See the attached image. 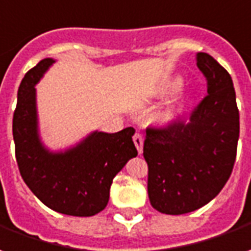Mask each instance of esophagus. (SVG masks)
<instances>
[{
    "label": "esophagus",
    "instance_id": "1",
    "mask_svg": "<svg viewBox=\"0 0 251 251\" xmlns=\"http://www.w3.org/2000/svg\"><path fill=\"white\" fill-rule=\"evenodd\" d=\"M133 141H134V145L137 148L138 153H143V145H144V137L141 133H136L133 136Z\"/></svg>",
    "mask_w": 251,
    "mask_h": 251
}]
</instances>
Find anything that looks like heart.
<instances>
[{
    "mask_svg": "<svg viewBox=\"0 0 251 251\" xmlns=\"http://www.w3.org/2000/svg\"><path fill=\"white\" fill-rule=\"evenodd\" d=\"M182 78L180 77H175L173 78L171 81H168L166 85H164V88L162 89V92H160V95L162 96H170L175 94L176 91H179L182 88ZM175 118V113L174 111H166L164 114H162V117L159 118V121L162 122V124H168V122H171V121Z\"/></svg>",
    "mask_w": 251,
    "mask_h": 251,
    "instance_id": "obj_1",
    "label": "heart"
}]
</instances>
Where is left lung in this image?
Listing matches in <instances>:
<instances>
[{
    "label": "left lung",
    "mask_w": 251,
    "mask_h": 251,
    "mask_svg": "<svg viewBox=\"0 0 251 251\" xmlns=\"http://www.w3.org/2000/svg\"><path fill=\"white\" fill-rule=\"evenodd\" d=\"M208 95L189 122L147 127L144 159L148 164V196L156 211L183 215L216 197L236 159L239 110L229 73L206 52L197 54Z\"/></svg>",
    "instance_id": "left-lung-1"
}]
</instances>
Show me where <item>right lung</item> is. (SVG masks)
Returning <instances> with one entry per match:
<instances>
[{
  "label": "right lung",
  "mask_w": 251,
  "mask_h": 251,
  "mask_svg": "<svg viewBox=\"0 0 251 251\" xmlns=\"http://www.w3.org/2000/svg\"><path fill=\"white\" fill-rule=\"evenodd\" d=\"M54 64L45 58L25 73L17 91L13 140L17 166L31 192L50 209L69 216H94L106 208L115 175L137 156L133 127L94 131L65 152H50L38 133L35 85Z\"/></svg>",
  "instance_id": "1"
}]
</instances>
